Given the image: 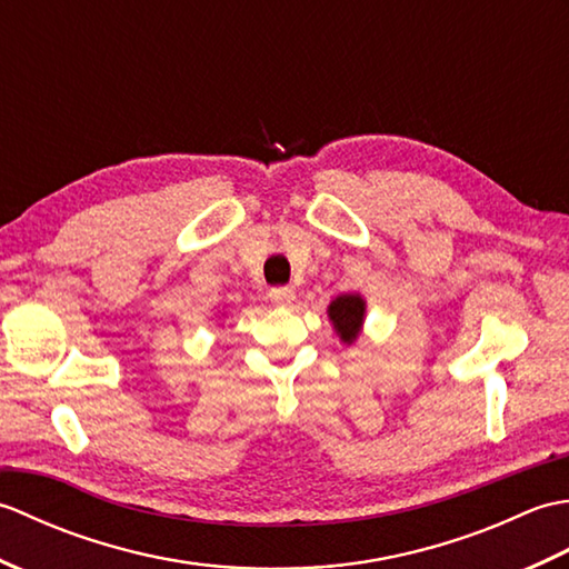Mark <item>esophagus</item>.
<instances>
[{
	"mask_svg": "<svg viewBox=\"0 0 569 569\" xmlns=\"http://www.w3.org/2000/svg\"><path fill=\"white\" fill-rule=\"evenodd\" d=\"M269 298H271V303H276V306H288L296 298V291H293V288H288V286H278V288H271Z\"/></svg>",
	"mask_w": 569,
	"mask_h": 569,
	"instance_id": "obj_1",
	"label": "esophagus"
}]
</instances>
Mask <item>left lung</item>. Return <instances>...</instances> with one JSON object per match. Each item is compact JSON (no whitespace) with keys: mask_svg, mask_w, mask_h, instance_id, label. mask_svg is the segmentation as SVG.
<instances>
[{"mask_svg":"<svg viewBox=\"0 0 569 569\" xmlns=\"http://www.w3.org/2000/svg\"><path fill=\"white\" fill-rule=\"evenodd\" d=\"M328 316L335 325L337 335H340L345 342H352L357 340L361 320H365V300L352 293L335 298L328 308Z\"/></svg>","mask_w":569,"mask_h":569,"instance_id":"8db88e82","label":"left lung"}]
</instances>
